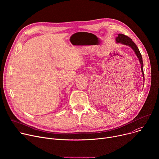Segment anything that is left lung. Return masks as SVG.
<instances>
[{
  "label": "left lung",
  "mask_w": 159,
  "mask_h": 159,
  "mask_svg": "<svg viewBox=\"0 0 159 159\" xmlns=\"http://www.w3.org/2000/svg\"><path fill=\"white\" fill-rule=\"evenodd\" d=\"M115 40H116V43H120L124 45L128 46L130 48H131L133 51H134V52L135 53L137 57L139 58V61L140 63L141 71H142V73H143V80L144 81V70H143V66L144 65H143V57H142L140 52L139 51L138 47L137 46V45L134 43V42H133L132 40V39H131L129 37H128V36L125 35L120 34V33L118 34V36L116 37Z\"/></svg>",
  "instance_id": "left-lung-1"
}]
</instances>
